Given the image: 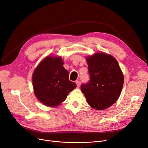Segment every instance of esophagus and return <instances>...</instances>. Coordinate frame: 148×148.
I'll list each match as a JSON object with an SVG mask.
<instances>
[{
    "mask_svg": "<svg viewBox=\"0 0 148 148\" xmlns=\"http://www.w3.org/2000/svg\"><path fill=\"white\" fill-rule=\"evenodd\" d=\"M75 83H76V84H77V86L79 87V86H80V82H79V81H76Z\"/></svg>",
    "mask_w": 148,
    "mask_h": 148,
    "instance_id": "obj_1",
    "label": "esophagus"
}]
</instances>
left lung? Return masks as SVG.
I'll return each instance as SVG.
<instances>
[{"mask_svg":"<svg viewBox=\"0 0 148 148\" xmlns=\"http://www.w3.org/2000/svg\"><path fill=\"white\" fill-rule=\"evenodd\" d=\"M90 79L81 89L88 104L96 110H104L117 101L124 78L115 58L105 53H96L86 57Z\"/></svg>","mask_w":148,"mask_h":148,"instance_id":"1","label":"left lung"}]
</instances>
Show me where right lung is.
I'll list each match as a JSON object with an SVG mask.
<instances>
[{
  "label": "right lung",
  "mask_w": 148,
  "mask_h": 148,
  "mask_svg": "<svg viewBox=\"0 0 148 148\" xmlns=\"http://www.w3.org/2000/svg\"><path fill=\"white\" fill-rule=\"evenodd\" d=\"M60 57L47 56L40 62L33 74L34 92L42 104L56 107L64 101L77 87L69 80V71Z\"/></svg>",
  "instance_id": "1"
}]
</instances>
